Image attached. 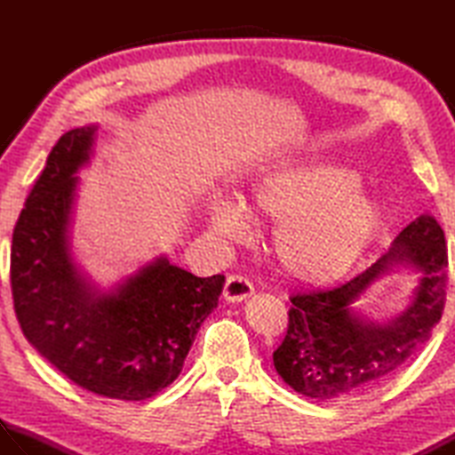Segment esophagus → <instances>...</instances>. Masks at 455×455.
<instances>
[{"mask_svg":"<svg viewBox=\"0 0 455 455\" xmlns=\"http://www.w3.org/2000/svg\"><path fill=\"white\" fill-rule=\"evenodd\" d=\"M254 293V285L244 275H228L225 289H222V297L228 303H240Z\"/></svg>","mask_w":455,"mask_h":455,"instance_id":"obj_1","label":"esophagus"}]
</instances>
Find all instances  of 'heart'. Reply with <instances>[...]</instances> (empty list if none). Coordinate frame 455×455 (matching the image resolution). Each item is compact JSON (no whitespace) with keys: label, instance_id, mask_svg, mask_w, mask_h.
<instances>
[{"label":"heart","instance_id":"1","mask_svg":"<svg viewBox=\"0 0 455 455\" xmlns=\"http://www.w3.org/2000/svg\"><path fill=\"white\" fill-rule=\"evenodd\" d=\"M277 220L272 250L277 266L303 283H331L350 272L381 227V209L350 168L323 160L277 164L240 199L207 203L211 227L228 238L248 233V211Z\"/></svg>","mask_w":455,"mask_h":455}]
</instances>
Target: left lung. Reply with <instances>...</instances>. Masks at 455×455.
I'll list each match as a JSON object with an SVG mask.
<instances>
[{
    "instance_id": "1",
    "label": "left lung",
    "mask_w": 455,
    "mask_h": 455,
    "mask_svg": "<svg viewBox=\"0 0 455 455\" xmlns=\"http://www.w3.org/2000/svg\"><path fill=\"white\" fill-rule=\"evenodd\" d=\"M399 267L419 274L411 303L385 323L353 303L377 278ZM448 250L430 215L414 219L375 264L340 287L291 297L289 326L274 352L275 371L305 397L331 401L363 395L401 371L432 336L446 303Z\"/></svg>"
}]
</instances>
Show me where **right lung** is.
<instances>
[{
	"instance_id": "1",
	"label": "right lung",
	"mask_w": 455,
	"mask_h": 455,
	"mask_svg": "<svg viewBox=\"0 0 455 455\" xmlns=\"http://www.w3.org/2000/svg\"><path fill=\"white\" fill-rule=\"evenodd\" d=\"M98 124L72 129L19 215L12 244V291L25 338L68 379L95 395L142 401L180 375L225 275L197 277L166 256L109 291L84 275L72 254L78 170L93 154Z\"/></svg>"
}]
</instances>
